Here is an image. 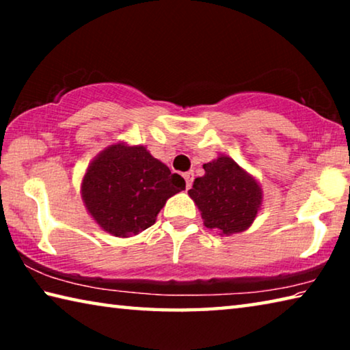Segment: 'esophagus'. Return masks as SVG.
<instances>
[{
  "instance_id": "34e87169",
  "label": "esophagus",
  "mask_w": 350,
  "mask_h": 350,
  "mask_svg": "<svg viewBox=\"0 0 350 350\" xmlns=\"http://www.w3.org/2000/svg\"><path fill=\"white\" fill-rule=\"evenodd\" d=\"M183 177H185L187 188H191V183H193V173H185V174H183Z\"/></svg>"
}]
</instances>
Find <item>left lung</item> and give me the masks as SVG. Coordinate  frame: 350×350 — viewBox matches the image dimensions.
<instances>
[{"label": "left lung", "mask_w": 350, "mask_h": 350, "mask_svg": "<svg viewBox=\"0 0 350 350\" xmlns=\"http://www.w3.org/2000/svg\"><path fill=\"white\" fill-rule=\"evenodd\" d=\"M204 170L205 174L194 179L188 194L205 227L222 236L245 232L262 206L259 182L225 154L204 163Z\"/></svg>", "instance_id": "left-lung-1"}]
</instances>
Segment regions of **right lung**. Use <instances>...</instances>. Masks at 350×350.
Masks as SVG:
<instances>
[{
  "instance_id": "obj_1",
  "label": "right lung",
  "mask_w": 350,
  "mask_h": 350,
  "mask_svg": "<svg viewBox=\"0 0 350 350\" xmlns=\"http://www.w3.org/2000/svg\"><path fill=\"white\" fill-rule=\"evenodd\" d=\"M182 189V176L171 174L145 146L125 142L100 151L81 179L88 213L103 232L117 238L151 227L167 200Z\"/></svg>"
}]
</instances>
